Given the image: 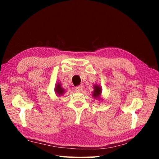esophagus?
Wrapping results in <instances>:
<instances>
[{"instance_id": "esophagus-1", "label": "esophagus", "mask_w": 159, "mask_h": 159, "mask_svg": "<svg viewBox=\"0 0 159 159\" xmlns=\"http://www.w3.org/2000/svg\"><path fill=\"white\" fill-rule=\"evenodd\" d=\"M83 89V86L82 85H79L75 87V90L76 92H81Z\"/></svg>"}]
</instances>
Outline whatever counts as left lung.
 <instances>
[{"label":"left lung","instance_id":"1","mask_svg":"<svg viewBox=\"0 0 159 159\" xmlns=\"http://www.w3.org/2000/svg\"><path fill=\"white\" fill-rule=\"evenodd\" d=\"M101 93V89L100 87L98 86H94V94L93 96L95 97L98 96Z\"/></svg>","mask_w":159,"mask_h":159}]
</instances>
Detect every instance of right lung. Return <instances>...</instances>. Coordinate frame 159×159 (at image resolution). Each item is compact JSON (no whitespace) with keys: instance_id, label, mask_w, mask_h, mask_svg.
Masks as SVG:
<instances>
[{"instance_id":"add662e5","label":"right lung","mask_w":159,"mask_h":159,"mask_svg":"<svg viewBox=\"0 0 159 159\" xmlns=\"http://www.w3.org/2000/svg\"><path fill=\"white\" fill-rule=\"evenodd\" d=\"M55 91H56V93H57L58 94H62L64 93V90L62 88H61L60 84H57V86H56Z\"/></svg>"}]
</instances>
